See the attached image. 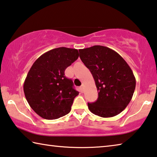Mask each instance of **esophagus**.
<instances>
[{
    "instance_id": "esophagus-1",
    "label": "esophagus",
    "mask_w": 157,
    "mask_h": 157,
    "mask_svg": "<svg viewBox=\"0 0 157 157\" xmlns=\"http://www.w3.org/2000/svg\"><path fill=\"white\" fill-rule=\"evenodd\" d=\"M80 91L81 92H83V91H84V88H83V86H81V87H80Z\"/></svg>"
}]
</instances>
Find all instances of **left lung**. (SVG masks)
<instances>
[{"label":"left lung","mask_w":157,"mask_h":157,"mask_svg":"<svg viewBox=\"0 0 157 157\" xmlns=\"http://www.w3.org/2000/svg\"><path fill=\"white\" fill-rule=\"evenodd\" d=\"M78 51L99 92L97 101L88 103L89 110L102 117L120 113L129 104L135 90L132 69L117 52L106 47L96 45Z\"/></svg>","instance_id":"8db88e82"}]
</instances>
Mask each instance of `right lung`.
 I'll use <instances>...</instances> for the list:
<instances>
[{
  "label": "right lung",
  "instance_id": "obj_1",
  "mask_svg": "<svg viewBox=\"0 0 157 157\" xmlns=\"http://www.w3.org/2000/svg\"><path fill=\"white\" fill-rule=\"evenodd\" d=\"M78 56L75 48H56L38 58L28 71L24 83L25 97L44 119H58L70 112L79 92L74 88L72 80L65 76V71Z\"/></svg>",
  "mask_w": 157,
  "mask_h": 157
}]
</instances>
